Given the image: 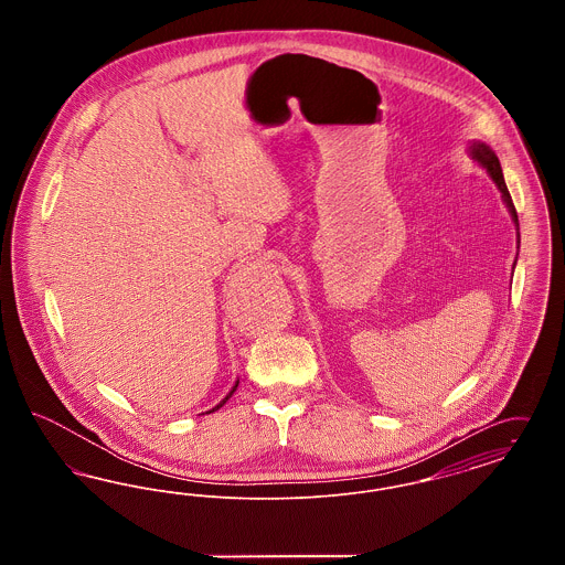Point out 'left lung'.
Returning a JSON list of instances; mask_svg holds the SVG:
<instances>
[{"label": "left lung", "instance_id": "8db88e82", "mask_svg": "<svg viewBox=\"0 0 565 565\" xmlns=\"http://www.w3.org/2000/svg\"><path fill=\"white\" fill-rule=\"evenodd\" d=\"M470 157L487 169V173L491 175V180L495 182V186L502 192V199H504V203H507V207H509V212H511L512 222H514V226H516V243H521V237H519V217H516V210H514V203H512L511 192L507 189V182H504V175H502V167H500V161H498L495 152H493L487 143H483V141H472V143H470ZM514 265H516V260H514ZM512 269H514V267H512Z\"/></svg>", "mask_w": 565, "mask_h": 565}]
</instances>
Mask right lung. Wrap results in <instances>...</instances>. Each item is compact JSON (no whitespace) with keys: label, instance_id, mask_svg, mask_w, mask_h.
<instances>
[{"label":"right lung","instance_id":"right-lung-1","mask_svg":"<svg viewBox=\"0 0 565 565\" xmlns=\"http://www.w3.org/2000/svg\"><path fill=\"white\" fill-rule=\"evenodd\" d=\"M237 385H239V381H237V383H235V385H233V390H231V392H228V394H226V398H224V401H222V403L215 404L214 408H212V411H210V413H214V411H217V408H220V406H222V404L226 403V401H228V398H231V396H233V394H235V390H237Z\"/></svg>","mask_w":565,"mask_h":565}]
</instances>
